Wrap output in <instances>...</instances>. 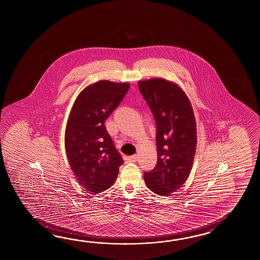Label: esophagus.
Wrapping results in <instances>:
<instances>
[{"instance_id":"34e87169","label":"esophagus","mask_w":260,"mask_h":260,"mask_svg":"<svg viewBox=\"0 0 260 260\" xmlns=\"http://www.w3.org/2000/svg\"><path fill=\"white\" fill-rule=\"evenodd\" d=\"M128 161H131V162H135V161H137L138 159V156L137 154L132 155V156H128L127 158Z\"/></svg>"}]
</instances>
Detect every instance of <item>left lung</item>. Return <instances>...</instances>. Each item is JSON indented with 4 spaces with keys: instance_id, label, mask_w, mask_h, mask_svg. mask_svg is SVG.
<instances>
[{
    "instance_id": "1",
    "label": "left lung",
    "mask_w": 260,
    "mask_h": 260,
    "mask_svg": "<svg viewBox=\"0 0 260 260\" xmlns=\"http://www.w3.org/2000/svg\"><path fill=\"white\" fill-rule=\"evenodd\" d=\"M138 88L156 122L158 160L144 173L148 188L168 196L181 188L192 168L197 144L196 121L187 94L176 83L161 78L138 82Z\"/></svg>"
}]
</instances>
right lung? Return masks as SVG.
I'll use <instances>...</instances> for the list:
<instances>
[{"mask_svg":"<svg viewBox=\"0 0 260 260\" xmlns=\"http://www.w3.org/2000/svg\"><path fill=\"white\" fill-rule=\"evenodd\" d=\"M130 87L128 83L100 81L79 94L67 122L65 148L78 183L99 193L114 183L123 164L105 123Z\"/></svg>","mask_w":260,"mask_h":260,"instance_id":"obj_1","label":"right lung"}]
</instances>
